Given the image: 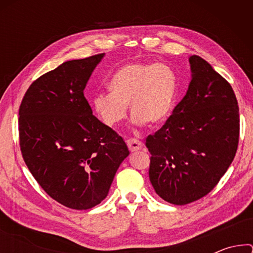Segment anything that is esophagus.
<instances>
[{
  "instance_id": "1",
  "label": "esophagus",
  "mask_w": 253,
  "mask_h": 253,
  "mask_svg": "<svg viewBox=\"0 0 253 253\" xmlns=\"http://www.w3.org/2000/svg\"><path fill=\"white\" fill-rule=\"evenodd\" d=\"M127 146L130 152H136V151H139V149H142L143 143L137 138H129L127 140Z\"/></svg>"
}]
</instances>
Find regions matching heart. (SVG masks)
Instances as JSON below:
<instances>
[{"instance_id": "obj_1", "label": "heart", "mask_w": 253, "mask_h": 253, "mask_svg": "<svg viewBox=\"0 0 253 253\" xmlns=\"http://www.w3.org/2000/svg\"><path fill=\"white\" fill-rule=\"evenodd\" d=\"M177 88V77L168 65L126 63L111 77L109 93H98L93 98V110L106 126L114 127L125 119L129 104L136 125L147 122L156 125L172 113Z\"/></svg>"}]
</instances>
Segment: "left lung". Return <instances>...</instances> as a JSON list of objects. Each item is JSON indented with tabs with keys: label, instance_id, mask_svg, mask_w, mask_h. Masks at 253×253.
<instances>
[{
	"label": "left lung",
	"instance_id": "left-lung-1",
	"mask_svg": "<svg viewBox=\"0 0 253 253\" xmlns=\"http://www.w3.org/2000/svg\"><path fill=\"white\" fill-rule=\"evenodd\" d=\"M188 90L155 134L148 135L149 179L166 202L184 205L210 193L235 156L240 117L231 84L199 55L190 57Z\"/></svg>",
	"mask_w": 253,
	"mask_h": 253
}]
</instances>
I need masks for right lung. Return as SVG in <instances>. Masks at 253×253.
I'll use <instances>...</instances> for the list:
<instances>
[{
    "instance_id": "right-lung-1",
    "label": "right lung",
    "mask_w": 253,
    "mask_h": 253,
    "mask_svg": "<svg viewBox=\"0 0 253 253\" xmlns=\"http://www.w3.org/2000/svg\"><path fill=\"white\" fill-rule=\"evenodd\" d=\"M102 57L71 60L42 75L19 109L25 164L45 193L69 209L99 204L129 154L123 137L93 116L84 95Z\"/></svg>"
}]
</instances>
